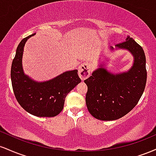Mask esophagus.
Here are the masks:
<instances>
[{
    "mask_svg": "<svg viewBox=\"0 0 156 156\" xmlns=\"http://www.w3.org/2000/svg\"><path fill=\"white\" fill-rule=\"evenodd\" d=\"M91 73V67L88 63L81 64L78 67V75L81 80H85Z\"/></svg>",
    "mask_w": 156,
    "mask_h": 156,
    "instance_id": "esophagus-1",
    "label": "esophagus"
}]
</instances>
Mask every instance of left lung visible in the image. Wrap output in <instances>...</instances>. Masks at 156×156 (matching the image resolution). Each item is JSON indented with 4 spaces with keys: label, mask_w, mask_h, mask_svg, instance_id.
I'll list each match as a JSON object with an SVG mask.
<instances>
[{
    "label": "left lung",
    "mask_w": 156,
    "mask_h": 156,
    "mask_svg": "<svg viewBox=\"0 0 156 156\" xmlns=\"http://www.w3.org/2000/svg\"><path fill=\"white\" fill-rule=\"evenodd\" d=\"M115 46L117 50H127L133 56V66L129 70L112 73L102 64L84 80L88 87L87 108L100 120H116L124 117L136 105L145 88L146 58L142 48L129 36L125 42Z\"/></svg>",
    "instance_id": "1"
}]
</instances>
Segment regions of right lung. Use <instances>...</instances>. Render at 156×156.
Wrapping results in <instances>:
<instances>
[{"mask_svg":"<svg viewBox=\"0 0 156 156\" xmlns=\"http://www.w3.org/2000/svg\"><path fill=\"white\" fill-rule=\"evenodd\" d=\"M20 42L11 68V79L14 94L19 104L32 115L52 117L64 108L67 94L80 83L78 70L67 71L49 80L38 82L24 73L22 59L25 44L32 36Z\"/></svg>","mask_w":156,"mask_h":156,"instance_id":"add662e5","label":"right lung"}]
</instances>
